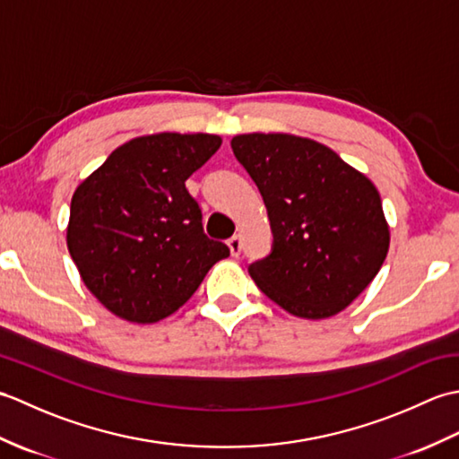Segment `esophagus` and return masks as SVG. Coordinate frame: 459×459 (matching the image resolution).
Wrapping results in <instances>:
<instances>
[{
  "label": "esophagus",
  "mask_w": 459,
  "mask_h": 459,
  "mask_svg": "<svg viewBox=\"0 0 459 459\" xmlns=\"http://www.w3.org/2000/svg\"><path fill=\"white\" fill-rule=\"evenodd\" d=\"M229 248H230V255L232 256H238L240 255V250H242V240H240V237H232V238H229Z\"/></svg>",
  "instance_id": "1"
}]
</instances>
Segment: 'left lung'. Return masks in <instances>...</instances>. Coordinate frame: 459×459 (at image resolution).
<instances>
[{
	"label": "left lung",
	"mask_w": 459,
	"mask_h": 459,
	"mask_svg": "<svg viewBox=\"0 0 459 459\" xmlns=\"http://www.w3.org/2000/svg\"><path fill=\"white\" fill-rule=\"evenodd\" d=\"M232 152L264 199L272 250L252 262L256 286L290 314L335 316L373 278L388 252L377 187L327 145L290 134H245Z\"/></svg>",
	"instance_id": "obj_1"
}]
</instances>
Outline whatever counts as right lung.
I'll use <instances>...</instances> for the list:
<instances>
[{"label": "right lung", "mask_w": 459, "mask_h": 459, "mask_svg": "<svg viewBox=\"0 0 459 459\" xmlns=\"http://www.w3.org/2000/svg\"><path fill=\"white\" fill-rule=\"evenodd\" d=\"M221 148L211 134H155L114 150L74 191L68 252L104 307L134 324L178 311L230 255L185 187Z\"/></svg>", "instance_id": "1"}]
</instances>
